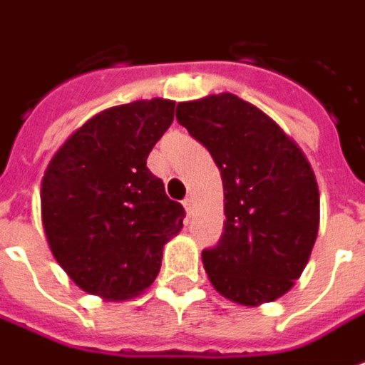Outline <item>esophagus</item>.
<instances>
[{"label": "esophagus", "mask_w": 365, "mask_h": 365, "mask_svg": "<svg viewBox=\"0 0 365 365\" xmlns=\"http://www.w3.org/2000/svg\"><path fill=\"white\" fill-rule=\"evenodd\" d=\"M183 207H185V213L191 215V213H193V200H191V197H185V200H183Z\"/></svg>", "instance_id": "1"}]
</instances>
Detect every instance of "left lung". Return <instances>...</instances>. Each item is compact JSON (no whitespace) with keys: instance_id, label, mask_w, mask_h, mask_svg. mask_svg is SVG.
I'll list each match as a JSON object with an SVG mask.
<instances>
[{"instance_id":"left-lung-1","label":"left lung","mask_w":365,"mask_h":365,"mask_svg":"<svg viewBox=\"0 0 365 365\" xmlns=\"http://www.w3.org/2000/svg\"><path fill=\"white\" fill-rule=\"evenodd\" d=\"M175 118L207 148L223 180V235L201 253L213 289L243 307L287 294L320 227V191L304 152L237 94L180 103Z\"/></svg>"}]
</instances>
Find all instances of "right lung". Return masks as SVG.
<instances>
[{"label": "right lung", "instance_id": "obj_1", "mask_svg": "<svg viewBox=\"0 0 365 365\" xmlns=\"http://www.w3.org/2000/svg\"><path fill=\"white\" fill-rule=\"evenodd\" d=\"M174 101L112 106L76 128L41 180V221L55 261L104 300L138 297L156 280L164 245L183 227L146 160L174 122Z\"/></svg>", "mask_w": 365, "mask_h": 365}]
</instances>
